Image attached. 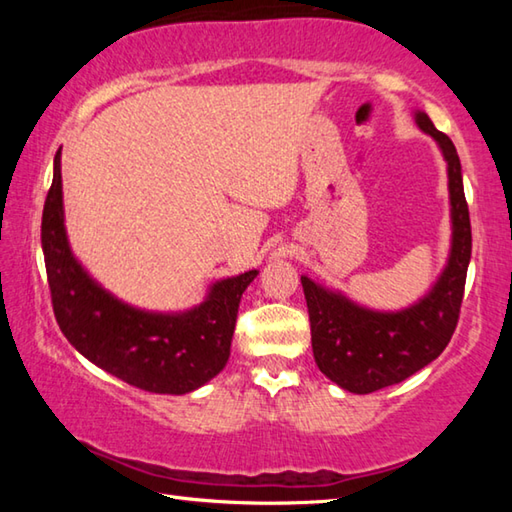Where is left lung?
Returning <instances> with one entry per match:
<instances>
[{
  "mask_svg": "<svg viewBox=\"0 0 512 512\" xmlns=\"http://www.w3.org/2000/svg\"><path fill=\"white\" fill-rule=\"evenodd\" d=\"M415 124L443 151L452 205V248L447 266L427 296L400 311H372L343 293L325 289L302 275L311 348L316 366L334 384L357 395L400 384L440 357L452 339L472 255L470 210L465 203L461 160L445 133L436 131L427 112L415 110Z\"/></svg>",
  "mask_w": 512,
  "mask_h": 512,
  "instance_id": "left-lung-1",
  "label": "left lung"
}]
</instances>
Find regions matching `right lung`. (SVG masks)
I'll list each match as a JSON object with an SVG mask.
<instances>
[{
	"label": "right lung",
	"instance_id": "right-lung-1",
	"mask_svg": "<svg viewBox=\"0 0 512 512\" xmlns=\"http://www.w3.org/2000/svg\"><path fill=\"white\" fill-rule=\"evenodd\" d=\"M51 305L60 332L94 366L149 393L185 395L219 375L230 357L241 293L257 271L214 282L201 305L155 314L126 305L94 282L72 255L63 216L60 151L42 210Z\"/></svg>",
	"mask_w": 512,
	"mask_h": 512
}]
</instances>
